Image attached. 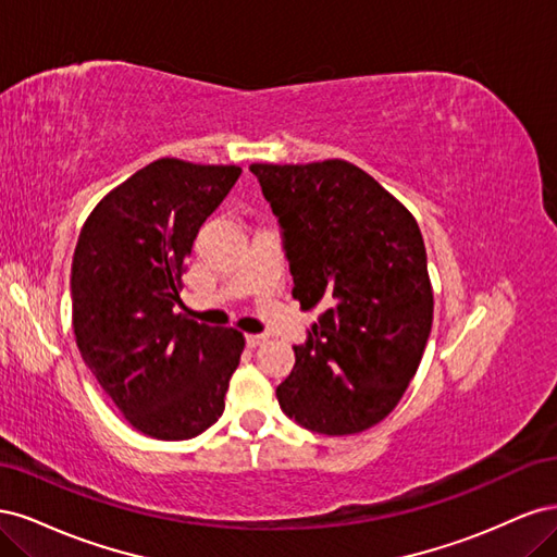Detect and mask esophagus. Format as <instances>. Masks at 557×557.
Returning a JSON list of instances; mask_svg holds the SVG:
<instances>
[{
    "mask_svg": "<svg viewBox=\"0 0 557 557\" xmlns=\"http://www.w3.org/2000/svg\"><path fill=\"white\" fill-rule=\"evenodd\" d=\"M264 342H267L264 334H246V346H248V348H258V346H262Z\"/></svg>",
    "mask_w": 557,
    "mask_h": 557,
    "instance_id": "1",
    "label": "esophagus"
}]
</instances>
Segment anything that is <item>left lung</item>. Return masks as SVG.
I'll return each mask as SVG.
<instances>
[{"mask_svg":"<svg viewBox=\"0 0 557 557\" xmlns=\"http://www.w3.org/2000/svg\"><path fill=\"white\" fill-rule=\"evenodd\" d=\"M283 227L299 307L323 309L290 376L285 416L318 434H358L391 413L423 358L434 295L411 211L346 160L250 164Z\"/></svg>","mask_w":557,"mask_h":557,"instance_id":"obj_1","label":"left lung"}]
</instances>
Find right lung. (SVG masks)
<instances>
[{
    "instance_id": "1",
    "label": "right lung",
    "mask_w": 557,
    "mask_h": 557,
    "mask_svg": "<svg viewBox=\"0 0 557 557\" xmlns=\"http://www.w3.org/2000/svg\"><path fill=\"white\" fill-rule=\"evenodd\" d=\"M237 164L162 158L88 215L72 262L81 358L127 423L153 440H193L225 409L246 339L174 313L201 223L237 183Z\"/></svg>"
}]
</instances>
